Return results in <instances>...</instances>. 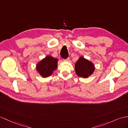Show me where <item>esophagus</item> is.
Here are the masks:
<instances>
[{
    "instance_id": "34e87169",
    "label": "esophagus",
    "mask_w": 128,
    "mask_h": 128,
    "mask_svg": "<svg viewBox=\"0 0 128 128\" xmlns=\"http://www.w3.org/2000/svg\"><path fill=\"white\" fill-rule=\"evenodd\" d=\"M64 61H66V62H70V58H68L67 59H66V60H65Z\"/></svg>"
}]
</instances>
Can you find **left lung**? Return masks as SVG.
<instances>
[{
	"label": "left lung",
	"mask_w": 128,
	"mask_h": 128,
	"mask_svg": "<svg viewBox=\"0 0 128 128\" xmlns=\"http://www.w3.org/2000/svg\"><path fill=\"white\" fill-rule=\"evenodd\" d=\"M74 68L78 76L87 78L93 74L95 67L91 61L83 56H80L74 64Z\"/></svg>",
	"instance_id": "1"
}]
</instances>
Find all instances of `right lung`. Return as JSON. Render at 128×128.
Segmentation results:
<instances>
[{"label": "right lung", "instance_id": "add662e5", "mask_svg": "<svg viewBox=\"0 0 128 128\" xmlns=\"http://www.w3.org/2000/svg\"><path fill=\"white\" fill-rule=\"evenodd\" d=\"M58 61L57 58L48 55L38 62L36 66V70L42 77L46 78L50 76L54 71L57 69Z\"/></svg>", "mask_w": 128, "mask_h": 128}]
</instances>
